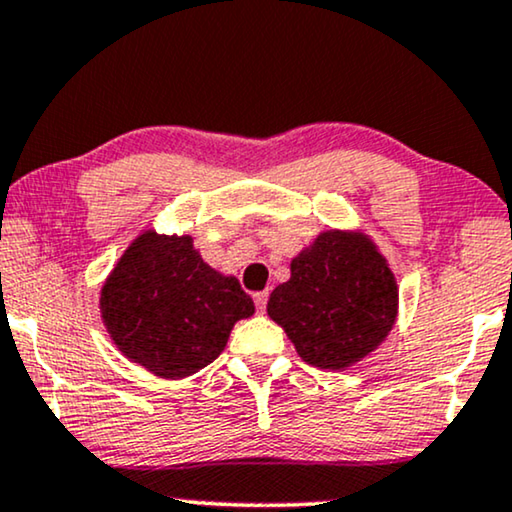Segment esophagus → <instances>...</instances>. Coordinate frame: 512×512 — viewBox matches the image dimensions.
<instances>
[{"label":"esophagus","mask_w":512,"mask_h":512,"mask_svg":"<svg viewBox=\"0 0 512 512\" xmlns=\"http://www.w3.org/2000/svg\"><path fill=\"white\" fill-rule=\"evenodd\" d=\"M254 303L258 313H265V305H268V291H258V294H254Z\"/></svg>","instance_id":"esophagus-1"}]
</instances>
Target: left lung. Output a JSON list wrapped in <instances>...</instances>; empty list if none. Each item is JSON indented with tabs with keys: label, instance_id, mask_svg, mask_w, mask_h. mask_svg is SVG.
<instances>
[{
	"label": "left lung",
	"instance_id": "left-lung-1",
	"mask_svg": "<svg viewBox=\"0 0 512 512\" xmlns=\"http://www.w3.org/2000/svg\"><path fill=\"white\" fill-rule=\"evenodd\" d=\"M268 315L303 362L343 371L386 341L397 320V282L369 235L327 230L291 261Z\"/></svg>",
	"mask_w": 512,
	"mask_h": 512
}]
</instances>
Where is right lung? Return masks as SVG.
<instances>
[{"label": "right lung", "mask_w": 512, "mask_h": 512, "mask_svg": "<svg viewBox=\"0 0 512 512\" xmlns=\"http://www.w3.org/2000/svg\"><path fill=\"white\" fill-rule=\"evenodd\" d=\"M251 315L237 277L204 263L190 235L145 230L101 289L103 324L122 355L171 381L214 362L235 322Z\"/></svg>", "instance_id": "add662e5"}]
</instances>
